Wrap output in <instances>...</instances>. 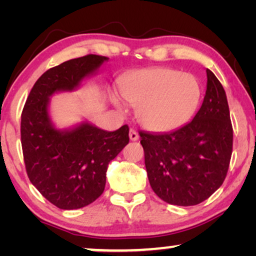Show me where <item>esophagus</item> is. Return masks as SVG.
Returning <instances> with one entry per match:
<instances>
[{
  "label": "esophagus",
  "mask_w": 256,
  "mask_h": 256,
  "mask_svg": "<svg viewBox=\"0 0 256 256\" xmlns=\"http://www.w3.org/2000/svg\"><path fill=\"white\" fill-rule=\"evenodd\" d=\"M129 138H130V141H138V134L135 129L130 128V130H129Z\"/></svg>",
  "instance_id": "obj_1"
}]
</instances>
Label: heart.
I'll return each instance as SVG.
<instances>
[{
  "mask_svg": "<svg viewBox=\"0 0 256 256\" xmlns=\"http://www.w3.org/2000/svg\"><path fill=\"white\" fill-rule=\"evenodd\" d=\"M124 99L136 106V118L152 132H169L190 120L202 98L198 79L169 68L134 71L118 82ZM114 104L121 107L116 98Z\"/></svg>",
  "mask_w": 256,
  "mask_h": 256,
  "instance_id": "1",
  "label": "heart"
}]
</instances>
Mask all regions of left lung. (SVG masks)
<instances>
[{"mask_svg": "<svg viewBox=\"0 0 256 256\" xmlns=\"http://www.w3.org/2000/svg\"><path fill=\"white\" fill-rule=\"evenodd\" d=\"M208 85L194 120L163 134L140 132L149 183L162 200L192 206L214 194L225 180L233 128L225 90L206 70Z\"/></svg>", "mask_w": 256, "mask_h": 256, "instance_id": "8db88e82", "label": "left lung"}]
</instances>
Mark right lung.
Instances as JSON below:
<instances>
[{
  "instance_id": "1",
  "label": "right lung",
  "mask_w": 256,
  "mask_h": 256,
  "mask_svg": "<svg viewBox=\"0 0 256 256\" xmlns=\"http://www.w3.org/2000/svg\"><path fill=\"white\" fill-rule=\"evenodd\" d=\"M107 57L87 54L40 76L24 104L20 141L28 177L48 202L62 210L85 208L102 194L108 164L128 144L129 128L100 129L87 121L58 129L48 113L50 98L79 88Z\"/></svg>"
}]
</instances>
